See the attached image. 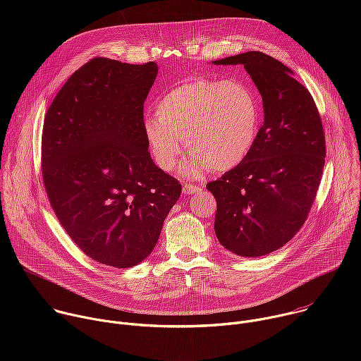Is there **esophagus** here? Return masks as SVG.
Masks as SVG:
<instances>
[{"label":"esophagus","instance_id":"obj_1","mask_svg":"<svg viewBox=\"0 0 361 361\" xmlns=\"http://www.w3.org/2000/svg\"><path fill=\"white\" fill-rule=\"evenodd\" d=\"M198 191H201V188L198 187V185H195V184H184V187H183V192L185 194V195H190V194H195V192H198Z\"/></svg>","mask_w":361,"mask_h":361}]
</instances>
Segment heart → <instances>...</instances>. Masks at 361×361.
Segmentation results:
<instances>
[{
  "label": "heart",
  "instance_id": "heart-1",
  "mask_svg": "<svg viewBox=\"0 0 361 361\" xmlns=\"http://www.w3.org/2000/svg\"><path fill=\"white\" fill-rule=\"evenodd\" d=\"M260 102L240 80L192 78L167 90L157 116L142 120V134L156 163L171 171L185 142L190 156L180 173L197 178L210 169L228 171L252 151L260 131Z\"/></svg>",
  "mask_w": 361,
  "mask_h": 361
}]
</instances>
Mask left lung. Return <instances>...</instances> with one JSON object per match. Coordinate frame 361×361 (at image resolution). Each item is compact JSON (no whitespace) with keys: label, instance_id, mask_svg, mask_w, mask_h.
Segmentation results:
<instances>
[{"label":"left lung","instance_id":"left-lung-1","mask_svg":"<svg viewBox=\"0 0 361 361\" xmlns=\"http://www.w3.org/2000/svg\"><path fill=\"white\" fill-rule=\"evenodd\" d=\"M244 66L263 98L264 123L250 156L207 184L217 201L214 230L228 251L262 257L304 224L323 174L326 140L308 90L279 60L248 51L213 61Z\"/></svg>","mask_w":361,"mask_h":361}]
</instances>
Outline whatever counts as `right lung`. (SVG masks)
I'll use <instances>...</instances> for the list:
<instances>
[{
	"mask_svg": "<svg viewBox=\"0 0 361 361\" xmlns=\"http://www.w3.org/2000/svg\"><path fill=\"white\" fill-rule=\"evenodd\" d=\"M159 73L94 59L49 106L42 128V178L71 240L92 260L134 267L156 247L181 184L152 161L142 104Z\"/></svg>",
	"mask_w": 361,
	"mask_h": 361,
	"instance_id": "obj_1",
	"label": "right lung"
}]
</instances>
